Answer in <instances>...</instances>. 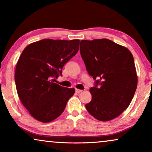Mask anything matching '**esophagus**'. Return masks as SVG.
<instances>
[{
    "mask_svg": "<svg viewBox=\"0 0 152 152\" xmlns=\"http://www.w3.org/2000/svg\"><path fill=\"white\" fill-rule=\"evenodd\" d=\"M82 90H81V89H77V88L75 89V92L77 93H80L82 92Z\"/></svg>",
    "mask_w": 152,
    "mask_h": 152,
    "instance_id": "34e87169",
    "label": "esophagus"
}]
</instances>
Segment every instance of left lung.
Listing matches in <instances>:
<instances>
[{
	"instance_id": "1",
	"label": "left lung",
	"mask_w": 152,
	"mask_h": 152,
	"mask_svg": "<svg viewBox=\"0 0 152 152\" xmlns=\"http://www.w3.org/2000/svg\"><path fill=\"white\" fill-rule=\"evenodd\" d=\"M80 54L95 80L86 110L100 121L120 115L130 104L138 84L134 57L126 48L109 39L82 40Z\"/></svg>"
}]
</instances>
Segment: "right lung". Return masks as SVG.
<instances>
[{"label": "right lung", "instance_id": "add662e5", "mask_svg": "<svg viewBox=\"0 0 152 152\" xmlns=\"http://www.w3.org/2000/svg\"><path fill=\"white\" fill-rule=\"evenodd\" d=\"M80 40L42 39L28 45L21 53L15 70L19 99L33 118L49 122L59 117L73 88L63 87L53 78L62 75V68L79 50Z\"/></svg>", "mask_w": 152, "mask_h": 152}]
</instances>
